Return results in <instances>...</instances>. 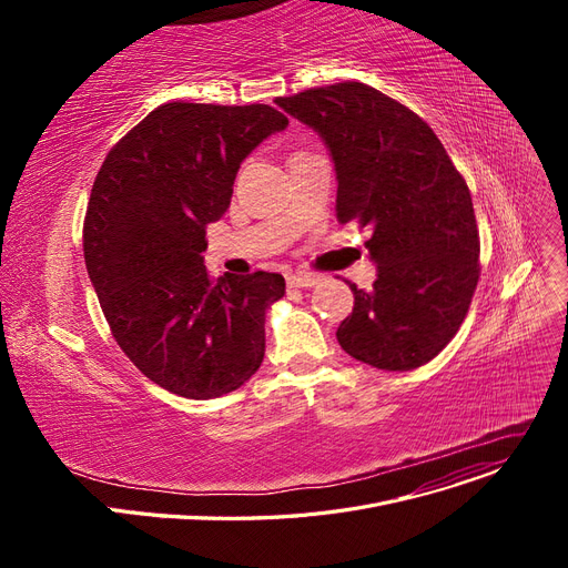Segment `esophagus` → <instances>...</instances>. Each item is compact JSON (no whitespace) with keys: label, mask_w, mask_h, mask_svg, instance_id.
Listing matches in <instances>:
<instances>
[{"label":"esophagus","mask_w":568,"mask_h":568,"mask_svg":"<svg viewBox=\"0 0 568 568\" xmlns=\"http://www.w3.org/2000/svg\"><path fill=\"white\" fill-rule=\"evenodd\" d=\"M320 278L315 274H306V272H296L287 276V285L290 287H313Z\"/></svg>","instance_id":"34e87169"}]
</instances>
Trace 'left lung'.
<instances>
[{
    "mask_svg": "<svg viewBox=\"0 0 568 568\" xmlns=\"http://www.w3.org/2000/svg\"><path fill=\"white\" fill-rule=\"evenodd\" d=\"M334 161L338 223L371 227L373 290L349 283L341 347L382 371H412L449 345L479 281V230L465 179L419 114L364 82L276 99Z\"/></svg>",
    "mask_w": 568,
    "mask_h": 568,
    "instance_id": "left-lung-1",
    "label": "left lung"
}]
</instances>
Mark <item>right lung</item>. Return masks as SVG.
<instances>
[{
    "instance_id": "right-lung-1",
    "label": "right lung",
    "mask_w": 568,
    "mask_h": 568,
    "mask_svg": "<svg viewBox=\"0 0 568 568\" xmlns=\"http://www.w3.org/2000/svg\"><path fill=\"white\" fill-rule=\"evenodd\" d=\"M285 126L287 116L262 103H165L110 149L97 174L82 227L87 274L119 347L170 394L219 398L264 359V317L285 278L212 281L202 251L239 165Z\"/></svg>"
}]
</instances>
